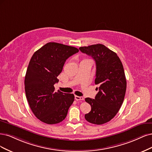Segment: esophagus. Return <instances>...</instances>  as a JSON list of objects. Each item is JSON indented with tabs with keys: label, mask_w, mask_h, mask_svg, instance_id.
<instances>
[{
	"label": "esophagus",
	"mask_w": 152,
	"mask_h": 152,
	"mask_svg": "<svg viewBox=\"0 0 152 152\" xmlns=\"http://www.w3.org/2000/svg\"><path fill=\"white\" fill-rule=\"evenodd\" d=\"M75 100L76 101H80V100H84V98L83 96H75Z\"/></svg>",
	"instance_id": "1"
}]
</instances>
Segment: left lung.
Masks as SVG:
<instances>
[{"instance_id":"left-lung-1","label":"left lung","mask_w":152,"mask_h":152,"mask_svg":"<svg viewBox=\"0 0 152 152\" xmlns=\"http://www.w3.org/2000/svg\"><path fill=\"white\" fill-rule=\"evenodd\" d=\"M79 49L95 60V83L100 86L95 99H85L91 107L85 114V119L94 124H105L115 117L124 99L127 83L123 66L117 53L102 44L81 47Z\"/></svg>"}]
</instances>
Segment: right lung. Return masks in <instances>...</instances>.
Masks as SVG:
<instances>
[{"mask_svg": "<svg viewBox=\"0 0 152 152\" xmlns=\"http://www.w3.org/2000/svg\"><path fill=\"white\" fill-rule=\"evenodd\" d=\"M79 52L77 48L49 42L33 53L26 71L24 88L29 105L37 118L48 124L66 118L75 95L55 91L57 77L66 61Z\"/></svg>", "mask_w": 152, "mask_h": 152, "instance_id": "1", "label": "right lung"}]
</instances>
